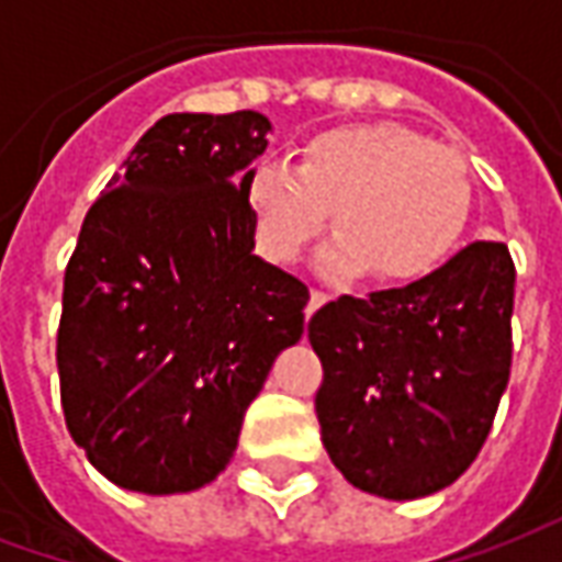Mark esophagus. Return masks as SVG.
<instances>
[{"label":"esophagus","mask_w":562,"mask_h":562,"mask_svg":"<svg viewBox=\"0 0 562 562\" xmlns=\"http://www.w3.org/2000/svg\"><path fill=\"white\" fill-rule=\"evenodd\" d=\"M328 301H330L328 294L318 292V289H313V292H310V304H306V316H313L318 306H325V304H328Z\"/></svg>","instance_id":"1"}]
</instances>
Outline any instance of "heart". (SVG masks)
I'll list each match as a JSON object with an SVG mask.
<instances>
[{
    "instance_id": "b5f03b06",
    "label": "heart",
    "mask_w": 562,
    "mask_h": 562,
    "mask_svg": "<svg viewBox=\"0 0 562 562\" xmlns=\"http://www.w3.org/2000/svg\"><path fill=\"white\" fill-rule=\"evenodd\" d=\"M258 240L273 261H294L325 232L337 237L318 268L334 280L370 270L376 282H415L458 246L470 183L458 153L394 123L318 132L297 168L265 161L249 173Z\"/></svg>"
}]
</instances>
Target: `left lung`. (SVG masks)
Returning <instances> with one entry per match:
<instances>
[{
    "label": "left lung",
    "instance_id": "1",
    "mask_svg": "<svg viewBox=\"0 0 562 562\" xmlns=\"http://www.w3.org/2000/svg\"><path fill=\"white\" fill-rule=\"evenodd\" d=\"M512 306L508 246L475 240L424 280L342 294L310 318L322 442L346 482L385 499L458 482L508 385Z\"/></svg>",
    "mask_w": 562,
    "mask_h": 562
}]
</instances>
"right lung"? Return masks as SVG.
<instances>
[{
  "mask_svg": "<svg viewBox=\"0 0 562 562\" xmlns=\"http://www.w3.org/2000/svg\"><path fill=\"white\" fill-rule=\"evenodd\" d=\"M258 111L168 114L80 225L56 367L71 439L138 494H189L234 458L246 406L304 334L310 292L256 249Z\"/></svg>",
  "mask_w": 562,
  "mask_h": 562,
  "instance_id": "1",
  "label": "right lung"
}]
</instances>
